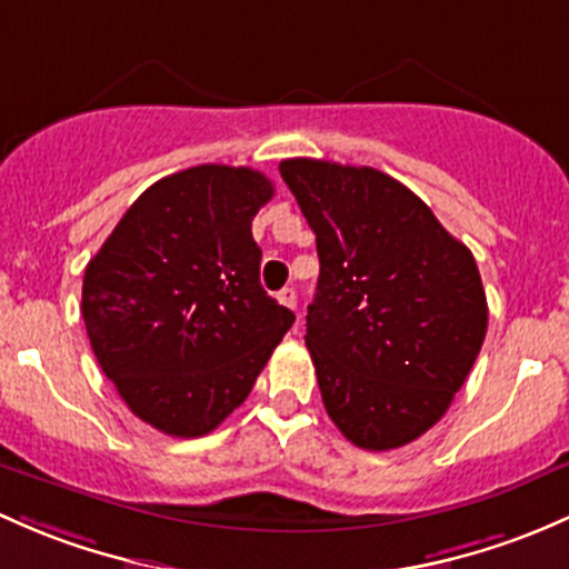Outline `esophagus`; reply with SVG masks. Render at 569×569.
I'll use <instances>...</instances> for the list:
<instances>
[{"label": "esophagus", "instance_id": "esophagus-1", "mask_svg": "<svg viewBox=\"0 0 569 569\" xmlns=\"http://www.w3.org/2000/svg\"><path fill=\"white\" fill-rule=\"evenodd\" d=\"M278 300H280V305H286V308L295 310L297 308V291L295 289H283L278 295Z\"/></svg>", "mask_w": 569, "mask_h": 569}]
</instances>
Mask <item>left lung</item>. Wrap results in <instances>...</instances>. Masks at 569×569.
Returning a JSON list of instances; mask_svg holds the SVG:
<instances>
[{"instance_id": "left-lung-1", "label": "left lung", "mask_w": 569, "mask_h": 569, "mask_svg": "<svg viewBox=\"0 0 569 569\" xmlns=\"http://www.w3.org/2000/svg\"><path fill=\"white\" fill-rule=\"evenodd\" d=\"M280 177L319 250L305 346L327 415L370 452L420 439L450 409L486 340L475 256L385 171L291 158Z\"/></svg>"}]
</instances>
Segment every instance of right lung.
I'll return each mask as SVG.
<instances>
[{
  "mask_svg": "<svg viewBox=\"0 0 569 569\" xmlns=\"http://www.w3.org/2000/svg\"><path fill=\"white\" fill-rule=\"evenodd\" d=\"M272 193L244 166L177 171L143 190L87 264L94 357L128 409L163 433L218 428L295 325L261 289L250 231Z\"/></svg>",
  "mask_w": 569,
  "mask_h": 569,
  "instance_id": "right-lung-1",
  "label": "right lung"
}]
</instances>
